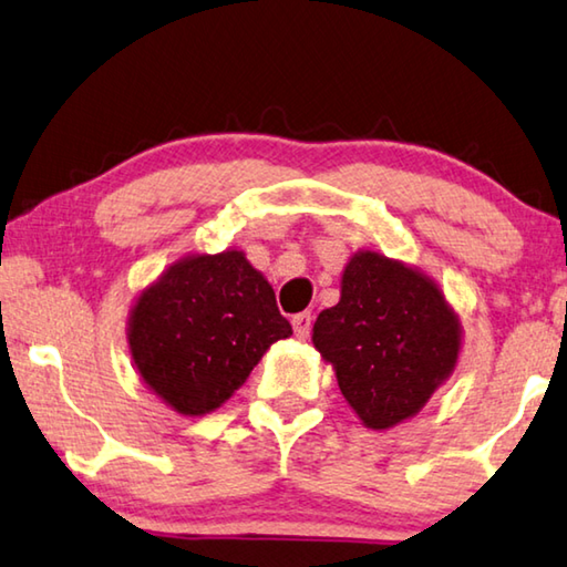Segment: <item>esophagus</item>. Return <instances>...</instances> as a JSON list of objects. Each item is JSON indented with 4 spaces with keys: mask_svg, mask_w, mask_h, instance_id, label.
Instances as JSON below:
<instances>
[{
    "mask_svg": "<svg viewBox=\"0 0 567 567\" xmlns=\"http://www.w3.org/2000/svg\"><path fill=\"white\" fill-rule=\"evenodd\" d=\"M291 323H293L296 337H299V339H306V337H309V331H311V313H309V311L296 313V317L291 319Z\"/></svg>",
    "mask_w": 567,
    "mask_h": 567,
    "instance_id": "1",
    "label": "esophagus"
}]
</instances>
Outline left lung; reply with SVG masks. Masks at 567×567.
I'll list each match as a JSON object with an SVG mask.
<instances>
[{"instance_id":"left-lung-1","label":"left lung","mask_w":567,"mask_h":567,"mask_svg":"<svg viewBox=\"0 0 567 567\" xmlns=\"http://www.w3.org/2000/svg\"><path fill=\"white\" fill-rule=\"evenodd\" d=\"M311 341L361 424L392 430L452 377L462 323L434 278L357 250L341 274V299L319 313Z\"/></svg>"}]
</instances>
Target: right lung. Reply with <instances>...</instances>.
Returning a JSON list of instances; mask_svg holds the SVG:
<instances>
[{"mask_svg": "<svg viewBox=\"0 0 567 567\" xmlns=\"http://www.w3.org/2000/svg\"><path fill=\"white\" fill-rule=\"evenodd\" d=\"M291 333L271 284L238 248L175 261L137 293L127 317L137 374L183 416L216 412Z\"/></svg>", "mask_w": 567, "mask_h": 567, "instance_id": "obj_1", "label": "right lung"}]
</instances>
